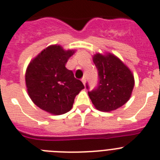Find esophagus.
<instances>
[{
  "instance_id": "34e87169",
  "label": "esophagus",
  "mask_w": 160,
  "mask_h": 160,
  "mask_svg": "<svg viewBox=\"0 0 160 160\" xmlns=\"http://www.w3.org/2000/svg\"><path fill=\"white\" fill-rule=\"evenodd\" d=\"M81 81H82L83 84H84V85H85V84H86V78L83 77L82 79H81Z\"/></svg>"
}]
</instances>
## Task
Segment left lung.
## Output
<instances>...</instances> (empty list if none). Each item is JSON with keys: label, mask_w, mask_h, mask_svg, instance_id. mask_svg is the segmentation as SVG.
Wrapping results in <instances>:
<instances>
[{"label": "left lung", "mask_w": 160, "mask_h": 160, "mask_svg": "<svg viewBox=\"0 0 160 160\" xmlns=\"http://www.w3.org/2000/svg\"><path fill=\"white\" fill-rule=\"evenodd\" d=\"M98 70V83L88 91L94 107L99 111L110 112L122 107L129 100L134 87V76L128 67L112 54L93 56ZM86 89H89L86 84Z\"/></svg>", "instance_id": "left-lung-1"}]
</instances>
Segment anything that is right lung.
Returning a JSON list of instances; mask_svg holds the SVG:
<instances>
[{"mask_svg":"<svg viewBox=\"0 0 160 160\" xmlns=\"http://www.w3.org/2000/svg\"><path fill=\"white\" fill-rule=\"evenodd\" d=\"M75 51L59 45L48 47L29 63L25 74L28 95L41 109L54 115L71 109L76 96L84 88L66 63Z\"/></svg>","mask_w":160,"mask_h":160,"instance_id":"right-lung-1","label":"right lung"}]
</instances>
